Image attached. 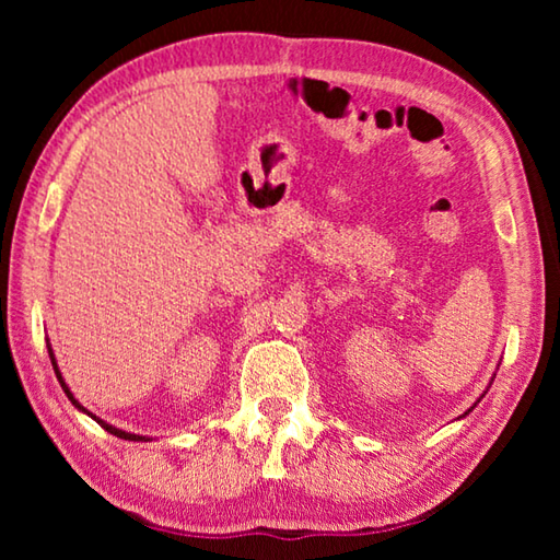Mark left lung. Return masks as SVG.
Segmentation results:
<instances>
[{
    "instance_id": "left-lung-1",
    "label": "left lung",
    "mask_w": 560,
    "mask_h": 560,
    "mask_svg": "<svg viewBox=\"0 0 560 560\" xmlns=\"http://www.w3.org/2000/svg\"><path fill=\"white\" fill-rule=\"evenodd\" d=\"M491 381H494V377H491ZM485 395H487V390H485V393H481V397H485ZM481 397H479V400H481ZM479 400H477V402H474V405H471V407H469V410H467V412H464V415H462V417H467V415H469V412H471V410H474V407H477V405H479ZM462 417H459V420H462Z\"/></svg>"
}]
</instances>
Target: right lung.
I'll use <instances>...</instances> for the list:
<instances>
[{
    "instance_id": "obj_1",
    "label": "right lung",
    "mask_w": 560,
    "mask_h": 560,
    "mask_svg": "<svg viewBox=\"0 0 560 560\" xmlns=\"http://www.w3.org/2000/svg\"><path fill=\"white\" fill-rule=\"evenodd\" d=\"M46 348H49V358H51L54 373H56V377H59V383H61V387H63V393H66V397H69V400H71V405L75 407V410L83 412V415H89L91 420H96L103 430L110 432V434H116V438H120V440H130V442H150V440H153V438H145V434H136V432H126V430H120V428H116V424H110V422H106V420H101V417H96L93 412H89L86 407H83L79 400H75L73 393H71V387L66 385L63 375H61V371H59V363H56V355H54V348H51V343H46Z\"/></svg>"
}]
</instances>
